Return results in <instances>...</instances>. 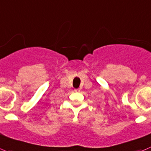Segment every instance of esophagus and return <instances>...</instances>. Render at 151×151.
<instances>
[{
	"mask_svg": "<svg viewBox=\"0 0 151 151\" xmlns=\"http://www.w3.org/2000/svg\"><path fill=\"white\" fill-rule=\"evenodd\" d=\"M74 91H75L76 92H81V89H74Z\"/></svg>",
	"mask_w": 151,
	"mask_h": 151,
	"instance_id": "34e87169",
	"label": "esophagus"
}]
</instances>
